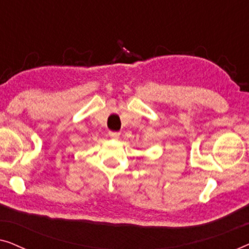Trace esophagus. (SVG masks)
<instances>
[{
  "label": "esophagus",
  "instance_id": "esophagus-1",
  "mask_svg": "<svg viewBox=\"0 0 249 249\" xmlns=\"http://www.w3.org/2000/svg\"><path fill=\"white\" fill-rule=\"evenodd\" d=\"M108 136H110V137L113 138V139H118L119 137H120V134H119V132H117V131H108Z\"/></svg>",
  "mask_w": 249,
  "mask_h": 249
}]
</instances>
